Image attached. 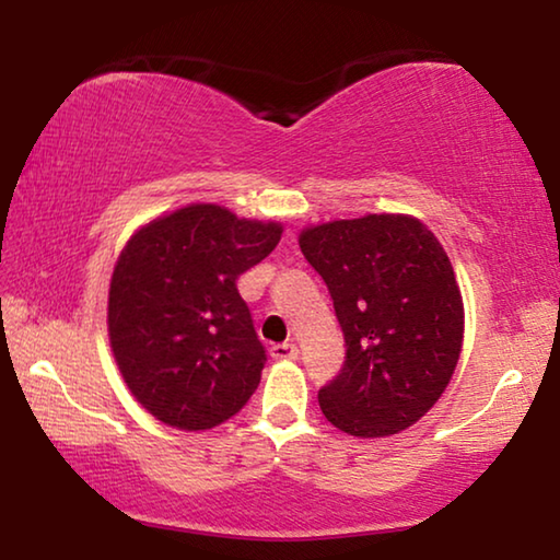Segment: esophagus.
I'll use <instances>...</instances> for the list:
<instances>
[{
  "mask_svg": "<svg viewBox=\"0 0 560 560\" xmlns=\"http://www.w3.org/2000/svg\"><path fill=\"white\" fill-rule=\"evenodd\" d=\"M271 358L277 360H296L299 358V348L296 343H277L271 348Z\"/></svg>",
  "mask_w": 560,
  "mask_h": 560,
  "instance_id": "esophagus-1",
  "label": "esophagus"
}]
</instances>
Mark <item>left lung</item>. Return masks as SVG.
Masks as SVG:
<instances>
[{"mask_svg":"<svg viewBox=\"0 0 560 560\" xmlns=\"http://www.w3.org/2000/svg\"><path fill=\"white\" fill-rule=\"evenodd\" d=\"M303 257L326 281L346 360L318 390L334 428L385 438L440 400L462 353L464 303L447 252L407 214L308 226Z\"/></svg>","mask_w":560,"mask_h":560,"instance_id":"1","label":"left lung"}]
</instances>
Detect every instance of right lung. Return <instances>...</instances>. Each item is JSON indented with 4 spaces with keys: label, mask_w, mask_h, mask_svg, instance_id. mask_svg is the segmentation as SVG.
I'll return each instance as SVG.
<instances>
[{
    "label": "right lung",
    "mask_w": 560,
    "mask_h": 560,
    "mask_svg": "<svg viewBox=\"0 0 560 560\" xmlns=\"http://www.w3.org/2000/svg\"><path fill=\"white\" fill-rule=\"evenodd\" d=\"M279 240V222L189 205L122 246L108 291L110 348L132 397L160 422L212 430L257 390L267 350L236 279Z\"/></svg>",
    "instance_id": "add662e5"
}]
</instances>
